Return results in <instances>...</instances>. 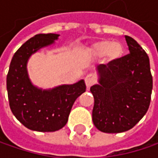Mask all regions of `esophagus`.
Returning <instances> with one entry per match:
<instances>
[{
	"label": "esophagus",
	"instance_id": "1",
	"mask_svg": "<svg viewBox=\"0 0 158 158\" xmlns=\"http://www.w3.org/2000/svg\"><path fill=\"white\" fill-rule=\"evenodd\" d=\"M96 82V79L93 75L89 74L85 77V84L87 86V88H89L90 86H92L93 84H95Z\"/></svg>",
	"mask_w": 158,
	"mask_h": 158
}]
</instances>
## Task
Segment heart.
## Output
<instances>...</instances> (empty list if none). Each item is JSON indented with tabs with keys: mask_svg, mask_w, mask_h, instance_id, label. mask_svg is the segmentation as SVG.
Returning a JSON list of instances; mask_svg holds the SVG:
<instances>
[{
	"mask_svg": "<svg viewBox=\"0 0 158 158\" xmlns=\"http://www.w3.org/2000/svg\"><path fill=\"white\" fill-rule=\"evenodd\" d=\"M87 52L93 57L103 56V62L110 65L122 58L124 53V46L118 41L102 39L92 43L87 48Z\"/></svg>",
	"mask_w": 158,
	"mask_h": 158,
	"instance_id": "obj_1",
	"label": "heart"
}]
</instances>
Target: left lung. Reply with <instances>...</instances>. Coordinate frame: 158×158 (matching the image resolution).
<instances>
[{
	"mask_svg": "<svg viewBox=\"0 0 158 158\" xmlns=\"http://www.w3.org/2000/svg\"><path fill=\"white\" fill-rule=\"evenodd\" d=\"M130 54L110 65H99L98 84L90 87L94 97L92 121L103 133L132 129L149 108L153 89L149 57L142 47L125 35Z\"/></svg>",
	"mask_w": 158,
	"mask_h": 158,
	"instance_id": "obj_1",
	"label": "left lung"
}]
</instances>
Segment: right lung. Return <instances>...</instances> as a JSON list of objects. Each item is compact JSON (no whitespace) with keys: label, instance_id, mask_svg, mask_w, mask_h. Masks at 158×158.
Listing matches in <instances>:
<instances>
[{"label":"right lung","instance_id":"1","mask_svg":"<svg viewBox=\"0 0 158 158\" xmlns=\"http://www.w3.org/2000/svg\"><path fill=\"white\" fill-rule=\"evenodd\" d=\"M57 34H38L26 41L14 55L7 74L10 108L26 128L37 132H55L63 128L76 99L86 91L83 79L71 85L49 89L35 86L29 79L27 62L41 48L58 39Z\"/></svg>","mask_w":158,"mask_h":158}]
</instances>
